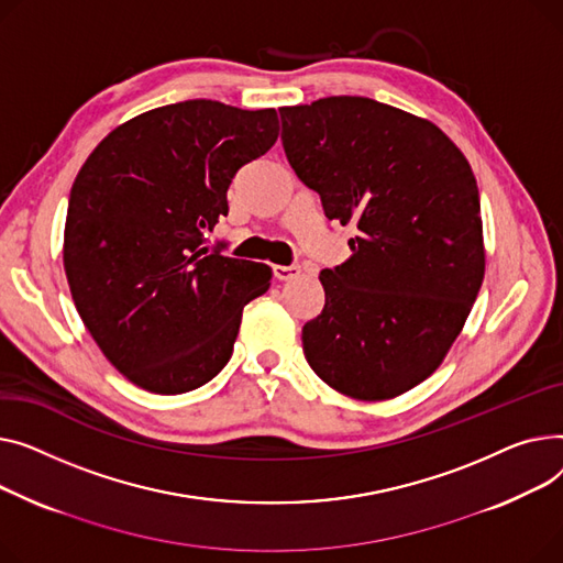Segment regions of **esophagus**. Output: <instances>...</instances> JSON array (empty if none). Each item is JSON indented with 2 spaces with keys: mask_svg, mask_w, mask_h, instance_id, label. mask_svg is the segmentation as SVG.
<instances>
[{
  "mask_svg": "<svg viewBox=\"0 0 563 563\" xmlns=\"http://www.w3.org/2000/svg\"><path fill=\"white\" fill-rule=\"evenodd\" d=\"M273 273L282 282H290L300 277V266H295V263H290V266H273Z\"/></svg>",
  "mask_w": 563,
  "mask_h": 563,
  "instance_id": "1",
  "label": "esophagus"
}]
</instances>
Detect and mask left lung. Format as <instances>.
<instances>
[{"mask_svg":"<svg viewBox=\"0 0 563 563\" xmlns=\"http://www.w3.org/2000/svg\"><path fill=\"white\" fill-rule=\"evenodd\" d=\"M282 143L324 216L354 224L352 256L320 273L324 309L302 327L313 373L356 400L432 375L484 279L479 190L443 131L371 97L284 107Z\"/></svg>","mask_w":563,"mask_h":563,"instance_id":"obj_1","label":"left lung"}]
</instances>
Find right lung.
Instances as JSON below:
<instances>
[{
    "label": "right lung",
    "instance_id": "obj_1",
    "mask_svg": "<svg viewBox=\"0 0 563 563\" xmlns=\"http://www.w3.org/2000/svg\"><path fill=\"white\" fill-rule=\"evenodd\" d=\"M279 136L275 109L186 99L113 129L79 170L65 218L63 266L75 307L134 384L179 395L231 356L243 307L273 271L209 247L227 190Z\"/></svg>",
    "mask_w": 563,
    "mask_h": 563
}]
</instances>
